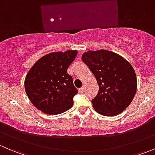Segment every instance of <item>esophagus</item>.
Segmentation results:
<instances>
[{
	"label": "esophagus",
	"mask_w": 155,
	"mask_h": 155,
	"mask_svg": "<svg viewBox=\"0 0 155 155\" xmlns=\"http://www.w3.org/2000/svg\"><path fill=\"white\" fill-rule=\"evenodd\" d=\"M84 91H85V87H84V86L81 87V88H79V92H81V93H82Z\"/></svg>",
	"instance_id": "obj_1"
}]
</instances>
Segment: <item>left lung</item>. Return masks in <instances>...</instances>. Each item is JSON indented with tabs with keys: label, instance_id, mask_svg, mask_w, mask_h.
<instances>
[{
	"label": "left lung",
	"instance_id": "1",
	"mask_svg": "<svg viewBox=\"0 0 155 155\" xmlns=\"http://www.w3.org/2000/svg\"><path fill=\"white\" fill-rule=\"evenodd\" d=\"M82 60L99 85L97 95L91 101L94 110L105 116L121 113L132 102L137 88V76L130 64L104 49L86 51Z\"/></svg>",
	"mask_w": 155,
	"mask_h": 155
}]
</instances>
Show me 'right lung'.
I'll use <instances>...</instances> for the list:
<instances>
[{
	"mask_svg": "<svg viewBox=\"0 0 155 155\" xmlns=\"http://www.w3.org/2000/svg\"><path fill=\"white\" fill-rule=\"evenodd\" d=\"M77 55L76 50L56 51L39 59L30 69L25 80L29 100L46 114L58 115L73 107L78 93L68 69Z\"/></svg>",
	"mask_w": 155,
	"mask_h": 155,
	"instance_id": "obj_1",
	"label": "right lung"
}]
</instances>
